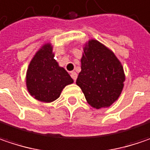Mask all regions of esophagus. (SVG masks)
<instances>
[{
	"label": "esophagus",
	"mask_w": 150,
	"mask_h": 150,
	"mask_svg": "<svg viewBox=\"0 0 150 150\" xmlns=\"http://www.w3.org/2000/svg\"><path fill=\"white\" fill-rule=\"evenodd\" d=\"M71 77L72 78V79H73L74 81H76V79L78 78L77 72H76V71H71Z\"/></svg>",
	"instance_id": "esophagus-1"
}]
</instances>
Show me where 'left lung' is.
Returning a JSON list of instances; mask_svg holds the SVG:
<instances>
[{"mask_svg": "<svg viewBox=\"0 0 150 150\" xmlns=\"http://www.w3.org/2000/svg\"><path fill=\"white\" fill-rule=\"evenodd\" d=\"M125 82L123 67L112 50L96 40L83 46L76 83L95 109L107 108L118 100Z\"/></svg>", "mask_w": 150, "mask_h": 150, "instance_id": "obj_1", "label": "left lung"}]
</instances>
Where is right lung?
Returning a JSON list of instances; mask_svg holds the SVG:
<instances>
[{
  "label": "right lung",
  "instance_id": "obj_1",
  "mask_svg": "<svg viewBox=\"0 0 150 150\" xmlns=\"http://www.w3.org/2000/svg\"><path fill=\"white\" fill-rule=\"evenodd\" d=\"M53 47L45 43L39 50L28 65L26 86L35 100L45 103L56 100L65 87L73 83L68 72L54 59Z\"/></svg>",
  "mask_w": 150,
  "mask_h": 150
}]
</instances>
